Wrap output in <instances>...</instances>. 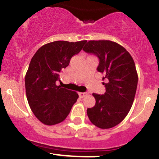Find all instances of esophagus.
<instances>
[{
	"mask_svg": "<svg viewBox=\"0 0 159 159\" xmlns=\"http://www.w3.org/2000/svg\"><path fill=\"white\" fill-rule=\"evenodd\" d=\"M78 95H79L80 98H84L85 96H87L88 93H78Z\"/></svg>",
	"mask_w": 159,
	"mask_h": 159,
	"instance_id": "1",
	"label": "esophagus"
}]
</instances>
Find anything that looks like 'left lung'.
Returning <instances> with one entry per match:
<instances>
[{"instance_id":"8db88e82","label":"left lung","mask_w":159,"mask_h":159,"mask_svg":"<svg viewBox=\"0 0 159 159\" xmlns=\"http://www.w3.org/2000/svg\"><path fill=\"white\" fill-rule=\"evenodd\" d=\"M83 50L98 57L97 70L107 81L105 94L93 93L96 105L87 109V116L98 128L111 129L125 119L132 106L138 81L134 60L124 47L110 40H90Z\"/></svg>"}]
</instances>
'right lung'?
Segmentation results:
<instances>
[{"label":"right lung","mask_w":159,"mask_h":159,"mask_svg":"<svg viewBox=\"0 0 159 159\" xmlns=\"http://www.w3.org/2000/svg\"><path fill=\"white\" fill-rule=\"evenodd\" d=\"M87 40L54 41L39 48L33 56L25 75L27 99L32 112L45 125L63 122L77 101L76 92L56 84L60 72L81 51Z\"/></svg>","instance_id":"add662e5"}]
</instances>
